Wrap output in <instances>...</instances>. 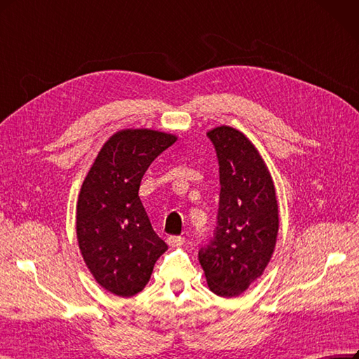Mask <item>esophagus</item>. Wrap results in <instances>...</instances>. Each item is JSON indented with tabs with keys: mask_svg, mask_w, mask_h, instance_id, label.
Here are the masks:
<instances>
[{
	"mask_svg": "<svg viewBox=\"0 0 359 359\" xmlns=\"http://www.w3.org/2000/svg\"><path fill=\"white\" fill-rule=\"evenodd\" d=\"M184 242H185V239L182 236H169L168 238V243L170 246H181V245H184Z\"/></svg>",
	"mask_w": 359,
	"mask_h": 359,
	"instance_id": "obj_1",
	"label": "esophagus"
}]
</instances>
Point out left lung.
Segmentation results:
<instances>
[{
  "label": "left lung",
  "mask_w": 359,
  "mask_h": 359,
  "mask_svg": "<svg viewBox=\"0 0 359 359\" xmlns=\"http://www.w3.org/2000/svg\"><path fill=\"white\" fill-rule=\"evenodd\" d=\"M219 166L214 238L199 251L208 287L238 297L263 275L275 251L279 211L273 180L254 144L238 129L209 130Z\"/></svg>",
  "instance_id": "8db88e82"
}]
</instances>
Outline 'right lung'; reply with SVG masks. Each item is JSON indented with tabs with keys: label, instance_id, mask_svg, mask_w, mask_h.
<instances>
[{
	"label": "right lung",
	"instance_id": "1",
	"mask_svg": "<svg viewBox=\"0 0 359 359\" xmlns=\"http://www.w3.org/2000/svg\"><path fill=\"white\" fill-rule=\"evenodd\" d=\"M175 141V135L151 129L120 130L104 144L83 181L76 217L80 251L96 282L120 297L142 291L168 250L138 191L148 166Z\"/></svg>",
	"mask_w": 359,
	"mask_h": 359
}]
</instances>
